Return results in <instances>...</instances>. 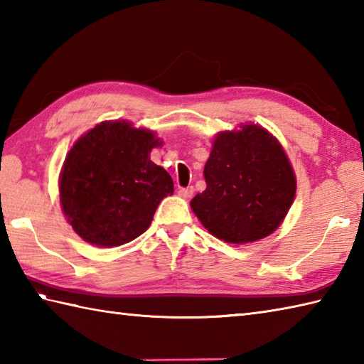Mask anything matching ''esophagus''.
<instances>
[{
  "instance_id": "1",
  "label": "esophagus",
  "mask_w": 364,
  "mask_h": 364,
  "mask_svg": "<svg viewBox=\"0 0 364 364\" xmlns=\"http://www.w3.org/2000/svg\"><path fill=\"white\" fill-rule=\"evenodd\" d=\"M193 193H195V188H193V187H182V188H179V196H182L185 199H190L193 196Z\"/></svg>"
}]
</instances>
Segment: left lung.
Listing matches in <instances>:
<instances>
[{"label": "left lung", "mask_w": 364, "mask_h": 364, "mask_svg": "<svg viewBox=\"0 0 364 364\" xmlns=\"http://www.w3.org/2000/svg\"><path fill=\"white\" fill-rule=\"evenodd\" d=\"M207 188L193 212L216 238L241 245L268 237L293 204L296 179L279 141L247 124L216 136L204 168Z\"/></svg>", "instance_id": "1"}]
</instances>
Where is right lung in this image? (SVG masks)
Masks as SVG:
<instances>
[{"instance_id": "1", "label": "right lung", "mask_w": 364, "mask_h": 364, "mask_svg": "<svg viewBox=\"0 0 364 364\" xmlns=\"http://www.w3.org/2000/svg\"><path fill=\"white\" fill-rule=\"evenodd\" d=\"M154 134L126 121L101 123L75 143L63 164L60 203L71 228L96 246L129 243L146 230L174 183L149 152Z\"/></svg>"}]
</instances>
